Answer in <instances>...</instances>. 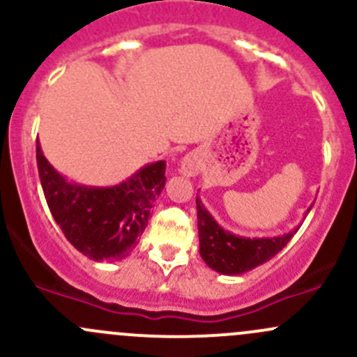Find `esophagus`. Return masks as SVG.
<instances>
[{
  "mask_svg": "<svg viewBox=\"0 0 357 357\" xmlns=\"http://www.w3.org/2000/svg\"><path fill=\"white\" fill-rule=\"evenodd\" d=\"M200 169H202V158L199 153L195 152L186 153V155L183 157L181 164H179V172H181L183 176H186V178H193V176H197L200 172Z\"/></svg>",
  "mask_w": 357,
  "mask_h": 357,
  "instance_id": "esophagus-1",
  "label": "esophagus"
}]
</instances>
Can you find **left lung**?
<instances>
[{"label": "left lung", "instance_id": "1", "mask_svg": "<svg viewBox=\"0 0 357 357\" xmlns=\"http://www.w3.org/2000/svg\"><path fill=\"white\" fill-rule=\"evenodd\" d=\"M311 207L307 208V212L311 211ZM197 219H199L202 259L211 269L228 276L243 275L264 264L266 261L275 257L298 231V226H295L285 235L266 236V238L233 235L215 222L199 197H197Z\"/></svg>", "mask_w": 357, "mask_h": 357}]
</instances>
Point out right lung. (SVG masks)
<instances>
[{
  "label": "right lung",
  "mask_w": 357,
  "mask_h": 357,
  "mask_svg": "<svg viewBox=\"0 0 357 357\" xmlns=\"http://www.w3.org/2000/svg\"><path fill=\"white\" fill-rule=\"evenodd\" d=\"M36 160L50 212L68 242L96 262L128 257L164 190L165 162L146 164L115 186H86L60 174L39 142Z\"/></svg>",
  "instance_id": "obj_1"
}]
</instances>
